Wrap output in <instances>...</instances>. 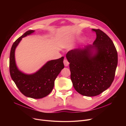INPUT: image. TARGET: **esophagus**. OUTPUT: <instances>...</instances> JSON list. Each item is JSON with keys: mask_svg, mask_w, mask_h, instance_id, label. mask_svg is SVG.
<instances>
[{"mask_svg": "<svg viewBox=\"0 0 126 126\" xmlns=\"http://www.w3.org/2000/svg\"><path fill=\"white\" fill-rule=\"evenodd\" d=\"M63 63H64V65L65 66H68V65H69V62H68V61L66 59H64V60Z\"/></svg>", "mask_w": 126, "mask_h": 126, "instance_id": "34e87169", "label": "esophagus"}]
</instances>
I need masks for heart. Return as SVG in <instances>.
<instances>
[{"instance_id": "heart-1", "label": "heart", "mask_w": 126, "mask_h": 126, "mask_svg": "<svg viewBox=\"0 0 126 126\" xmlns=\"http://www.w3.org/2000/svg\"><path fill=\"white\" fill-rule=\"evenodd\" d=\"M75 40L74 39H72L69 40L67 43H66V46L67 47H70V46L73 45L75 44Z\"/></svg>"}]
</instances>
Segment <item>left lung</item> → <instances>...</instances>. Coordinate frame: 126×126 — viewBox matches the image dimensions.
<instances>
[{
	"instance_id": "left-lung-1",
	"label": "left lung",
	"mask_w": 126,
	"mask_h": 126,
	"mask_svg": "<svg viewBox=\"0 0 126 126\" xmlns=\"http://www.w3.org/2000/svg\"><path fill=\"white\" fill-rule=\"evenodd\" d=\"M92 31L96 35L93 44L71 50L66 54L74 87L86 96L99 95L110 86L118 61L111 39L100 30Z\"/></svg>"
}]
</instances>
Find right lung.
<instances>
[{"label": "right lung", "instance_id": "add662e5", "mask_svg": "<svg viewBox=\"0 0 126 126\" xmlns=\"http://www.w3.org/2000/svg\"><path fill=\"white\" fill-rule=\"evenodd\" d=\"M30 30L18 38L13 43L10 52V72L13 81L25 96L32 98H41L48 95L53 89L57 77L64 68V57L46 62L35 73L26 74L20 70L16 65L15 52L22 39L34 32Z\"/></svg>", "mask_w": 126, "mask_h": 126}]
</instances>
